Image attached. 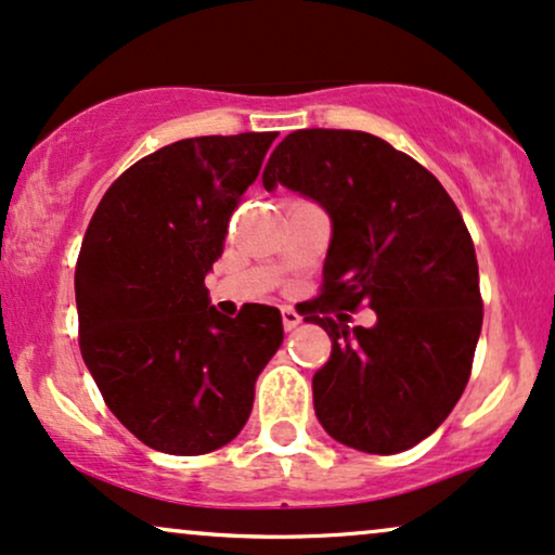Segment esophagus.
Masks as SVG:
<instances>
[{"instance_id": "1", "label": "esophagus", "mask_w": 555, "mask_h": 555, "mask_svg": "<svg viewBox=\"0 0 555 555\" xmlns=\"http://www.w3.org/2000/svg\"><path fill=\"white\" fill-rule=\"evenodd\" d=\"M280 317H283V326H285V330H288V332L296 330V326L300 324V317H298L296 311L291 309V306H285V309L280 311Z\"/></svg>"}]
</instances>
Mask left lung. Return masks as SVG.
I'll use <instances>...</instances> for the list:
<instances>
[{
	"label": "left lung",
	"mask_w": 555,
	"mask_h": 555,
	"mask_svg": "<svg viewBox=\"0 0 555 555\" xmlns=\"http://www.w3.org/2000/svg\"><path fill=\"white\" fill-rule=\"evenodd\" d=\"M262 184L309 195L332 218L324 283L306 309L332 339L313 375L321 427L362 453L414 448L466 391L481 334L478 262L461 210L420 162L362 131H293ZM360 305L379 317L371 331L344 324Z\"/></svg>",
	"instance_id": "left-lung-1"
}]
</instances>
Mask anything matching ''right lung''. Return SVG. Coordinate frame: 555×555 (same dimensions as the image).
Wrapping results in <instances>:
<instances>
[{
	"label": "right lung",
	"mask_w": 555,
	"mask_h": 555,
	"mask_svg": "<svg viewBox=\"0 0 555 555\" xmlns=\"http://www.w3.org/2000/svg\"><path fill=\"white\" fill-rule=\"evenodd\" d=\"M272 141L270 131L169 143L128 167L87 225L74 272L81 358L107 409L159 453L234 440L283 345L278 309L246 304L229 319L205 288Z\"/></svg>",
	"instance_id": "1"
}]
</instances>
